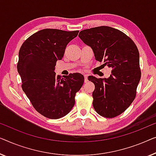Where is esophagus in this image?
I'll list each match as a JSON object with an SVG mask.
<instances>
[{
  "instance_id": "34e87169",
  "label": "esophagus",
  "mask_w": 156,
  "mask_h": 156,
  "mask_svg": "<svg viewBox=\"0 0 156 156\" xmlns=\"http://www.w3.org/2000/svg\"><path fill=\"white\" fill-rule=\"evenodd\" d=\"M84 81H85V83L88 82V79H87V75L84 76Z\"/></svg>"
}]
</instances>
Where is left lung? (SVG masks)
Segmentation results:
<instances>
[{"mask_svg": "<svg viewBox=\"0 0 156 156\" xmlns=\"http://www.w3.org/2000/svg\"><path fill=\"white\" fill-rule=\"evenodd\" d=\"M78 37L93 49L96 61L112 69L107 78L88 76L95 84L94 109L106 118L121 115L134 100L141 79L136 45L124 32L107 26L82 30Z\"/></svg>", "mask_w": 156, "mask_h": 156, "instance_id": "obj_1", "label": "left lung"}]
</instances>
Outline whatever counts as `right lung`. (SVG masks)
Returning <instances> with one entry per match:
<instances>
[{"label": "right lung", "mask_w": 156, "mask_h": 156, "mask_svg": "<svg viewBox=\"0 0 156 156\" xmlns=\"http://www.w3.org/2000/svg\"><path fill=\"white\" fill-rule=\"evenodd\" d=\"M78 32L41 30L28 37L20 49L17 69L22 88L34 108L49 119H57L69 113L84 83L79 73L63 78L54 72L56 61L62 59L67 44Z\"/></svg>", "instance_id": "obj_1"}]
</instances>
